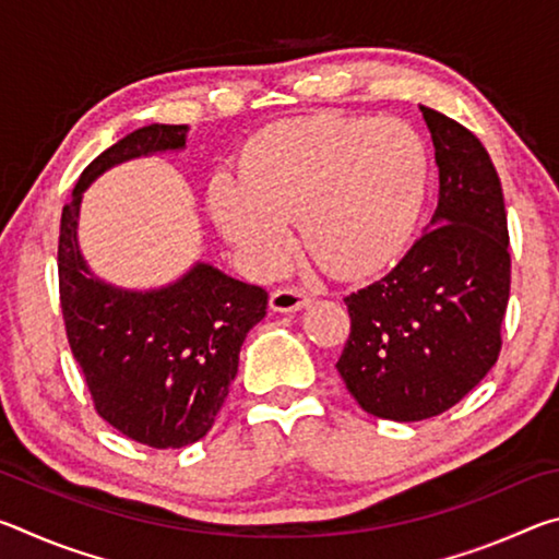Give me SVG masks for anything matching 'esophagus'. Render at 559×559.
<instances>
[{
	"mask_svg": "<svg viewBox=\"0 0 559 559\" xmlns=\"http://www.w3.org/2000/svg\"><path fill=\"white\" fill-rule=\"evenodd\" d=\"M310 296L298 286H283L271 293V308L278 310V313H293V310H300Z\"/></svg>",
	"mask_w": 559,
	"mask_h": 559,
	"instance_id": "1",
	"label": "esophagus"
}]
</instances>
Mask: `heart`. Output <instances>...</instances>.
I'll return each instance as SVG.
<instances>
[{
	"mask_svg": "<svg viewBox=\"0 0 559 559\" xmlns=\"http://www.w3.org/2000/svg\"><path fill=\"white\" fill-rule=\"evenodd\" d=\"M427 182V145L409 122L316 116L253 138L241 177H216L210 204L253 269L281 266L286 219L298 216L302 243L328 271L359 276L400 251Z\"/></svg>",
	"mask_w": 559,
	"mask_h": 559,
	"instance_id": "b5f03b06",
	"label": "heart"
}]
</instances>
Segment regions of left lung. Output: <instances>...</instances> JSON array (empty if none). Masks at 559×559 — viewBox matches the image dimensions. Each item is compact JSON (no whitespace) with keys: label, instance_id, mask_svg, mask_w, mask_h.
I'll use <instances>...</instances> for the list:
<instances>
[{"label":"left lung","instance_id":"1","mask_svg":"<svg viewBox=\"0 0 559 559\" xmlns=\"http://www.w3.org/2000/svg\"><path fill=\"white\" fill-rule=\"evenodd\" d=\"M439 165L431 226L396 266L345 298L337 372L367 414L421 421L498 362L510 298L508 214L493 163L461 122L421 106Z\"/></svg>","mask_w":559,"mask_h":559}]
</instances>
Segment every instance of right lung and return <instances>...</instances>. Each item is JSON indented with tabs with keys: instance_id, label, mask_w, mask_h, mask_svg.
I'll return each instance as SVG.
<instances>
[{
	"instance_id": "1",
	"label": "right lung",
	"mask_w": 559,
	"mask_h": 559,
	"mask_svg": "<svg viewBox=\"0 0 559 559\" xmlns=\"http://www.w3.org/2000/svg\"><path fill=\"white\" fill-rule=\"evenodd\" d=\"M185 126L130 132L83 169L59 231V296L71 353L93 406L122 437L150 449L200 441L239 370L246 333L266 316L269 293L197 263L159 290H120L88 271L75 241L83 189L126 159L185 147Z\"/></svg>"
}]
</instances>
